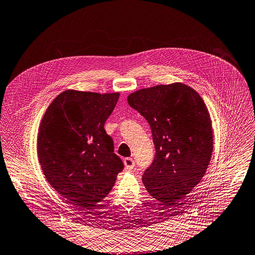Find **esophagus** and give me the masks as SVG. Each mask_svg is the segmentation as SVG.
Segmentation results:
<instances>
[{"mask_svg":"<svg viewBox=\"0 0 255 255\" xmlns=\"http://www.w3.org/2000/svg\"><path fill=\"white\" fill-rule=\"evenodd\" d=\"M124 165H125L126 169L131 170V169H133V167L135 166V161H134V159L131 158V157H126V158L124 159Z\"/></svg>","mask_w":255,"mask_h":255,"instance_id":"obj_1","label":"esophagus"}]
</instances>
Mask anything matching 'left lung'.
Returning a JSON list of instances; mask_svg holds the SVG:
<instances>
[{
  "label": "left lung",
  "instance_id": "1",
  "mask_svg": "<svg viewBox=\"0 0 255 255\" xmlns=\"http://www.w3.org/2000/svg\"><path fill=\"white\" fill-rule=\"evenodd\" d=\"M127 100L148 122L155 147L142 182L153 198L173 211L201 181L211 161L210 113L197 92L181 82L136 90Z\"/></svg>",
  "mask_w": 255,
  "mask_h": 255
}]
</instances>
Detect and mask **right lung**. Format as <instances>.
Segmentation results:
<instances>
[{
    "label": "right lung",
    "instance_id": "add662e5",
    "mask_svg": "<svg viewBox=\"0 0 255 255\" xmlns=\"http://www.w3.org/2000/svg\"><path fill=\"white\" fill-rule=\"evenodd\" d=\"M119 97V92L65 90L48 107L38 128L36 150L45 178L83 210L102 201L123 170L104 128Z\"/></svg>",
    "mask_w": 255,
    "mask_h": 255
}]
</instances>
